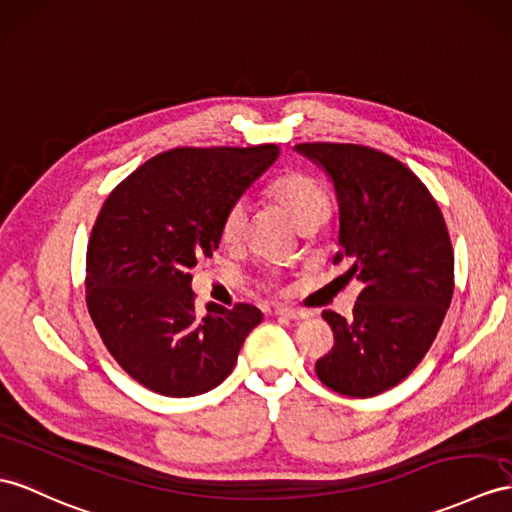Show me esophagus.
I'll use <instances>...</instances> for the list:
<instances>
[{"instance_id":"obj_1","label":"esophagus","mask_w":512,"mask_h":512,"mask_svg":"<svg viewBox=\"0 0 512 512\" xmlns=\"http://www.w3.org/2000/svg\"><path fill=\"white\" fill-rule=\"evenodd\" d=\"M276 315L286 317V319H293V321H299V319H306L308 317V313H304V310L289 308V306H276Z\"/></svg>"}]
</instances>
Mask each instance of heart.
Segmentation results:
<instances>
[{
    "instance_id": "heart-1",
    "label": "heart",
    "mask_w": 512,
    "mask_h": 512,
    "mask_svg": "<svg viewBox=\"0 0 512 512\" xmlns=\"http://www.w3.org/2000/svg\"><path fill=\"white\" fill-rule=\"evenodd\" d=\"M271 197L284 208L297 230H317L330 215V202L321 184L302 171L284 173L269 189ZM247 223V204L234 202L221 221V239L234 245L243 239Z\"/></svg>"
}]
</instances>
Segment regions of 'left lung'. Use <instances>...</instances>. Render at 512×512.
Masks as SVG:
<instances>
[{
	"mask_svg": "<svg viewBox=\"0 0 512 512\" xmlns=\"http://www.w3.org/2000/svg\"><path fill=\"white\" fill-rule=\"evenodd\" d=\"M334 184L339 252L363 284L354 317L323 310L332 350L315 371L328 389L373 397L400 384L439 332L454 293V252L439 204L400 160L345 143H302Z\"/></svg>",
	"mask_w": 512,
	"mask_h": 512,
	"instance_id": "8db88e82",
	"label": "left lung"
}]
</instances>
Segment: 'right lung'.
<instances>
[{
  "instance_id": "right-lung-1",
  "label": "right lung",
  "mask_w": 512,
  "mask_h": 512,
  "mask_svg": "<svg viewBox=\"0 0 512 512\" xmlns=\"http://www.w3.org/2000/svg\"><path fill=\"white\" fill-rule=\"evenodd\" d=\"M280 156L278 145L178 147L108 195L86 249V306L123 371L149 391L193 397L230 376L263 313L206 304L191 269L213 256L226 210Z\"/></svg>"
}]
</instances>
